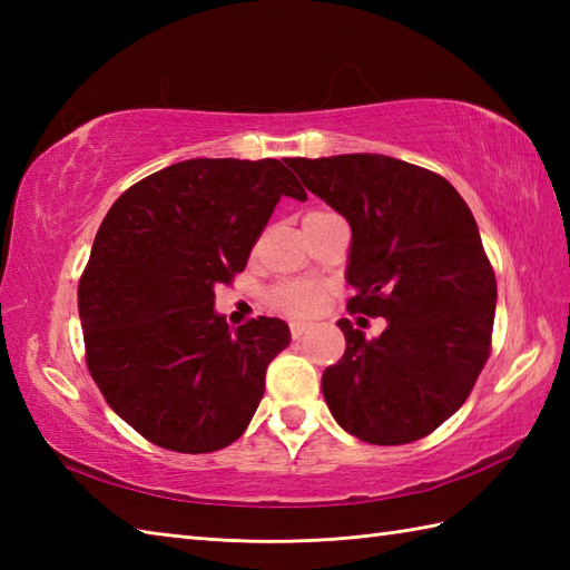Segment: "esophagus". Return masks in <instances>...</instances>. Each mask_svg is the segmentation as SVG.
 <instances>
[{
  "instance_id": "1",
  "label": "esophagus",
  "mask_w": 570,
  "mask_h": 570,
  "mask_svg": "<svg viewBox=\"0 0 570 570\" xmlns=\"http://www.w3.org/2000/svg\"><path fill=\"white\" fill-rule=\"evenodd\" d=\"M288 331H292V337H294V341H298V337L308 331V323L292 321V323H288Z\"/></svg>"
}]
</instances>
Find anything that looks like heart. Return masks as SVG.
Returning <instances> with one entry per match:
<instances>
[{"label":"heart","mask_w":570,"mask_h":570,"mask_svg":"<svg viewBox=\"0 0 570 570\" xmlns=\"http://www.w3.org/2000/svg\"><path fill=\"white\" fill-rule=\"evenodd\" d=\"M323 298V286L313 282H282L269 292V304L292 316H308L318 308Z\"/></svg>","instance_id":"1"}]
</instances>
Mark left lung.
I'll use <instances>...</instances> for the list:
<instances>
[{
	"label": "left lung",
	"mask_w": 570,
	"mask_h": 570,
	"mask_svg": "<svg viewBox=\"0 0 570 570\" xmlns=\"http://www.w3.org/2000/svg\"><path fill=\"white\" fill-rule=\"evenodd\" d=\"M286 164L353 229L347 311L386 318L374 341L337 321L345 355L323 372L331 414L365 443L419 441L463 406L492 350L498 282L475 217L443 176L392 156Z\"/></svg>",
	"instance_id": "obj_1"
}]
</instances>
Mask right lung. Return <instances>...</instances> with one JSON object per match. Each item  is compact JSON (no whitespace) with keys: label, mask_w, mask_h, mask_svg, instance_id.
<instances>
[{"label":"right lung","mask_w":570,"mask_h":570,"mask_svg":"<svg viewBox=\"0 0 570 570\" xmlns=\"http://www.w3.org/2000/svg\"><path fill=\"white\" fill-rule=\"evenodd\" d=\"M282 196L306 200L282 161L190 159L127 188L95 235L78 284L85 362L115 414L166 451L237 441L292 343L284 321L233 333L213 311Z\"/></svg>","instance_id":"right-lung-1"}]
</instances>
